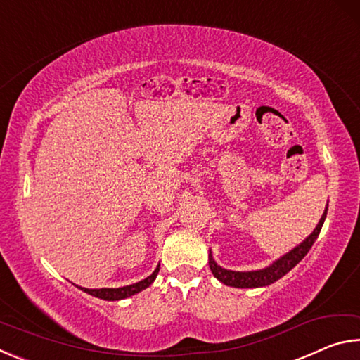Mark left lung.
<instances>
[{"label":"left lung","mask_w":360,"mask_h":360,"mask_svg":"<svg viewBox=\"0 0 360 360\" xmlns=\"http://www.w3.org/2000/svg\"><path fill=\"white\" fill-rule=\"evenodd\" d=\"M327 208L328 205L326 206V210L322 212L319 222L316 225V229L311 231V235H308L300 245L295 246L294 249H290L289 252H285L283 257L276 259L273 264H270L265 268H260V270H252V271L227 270V268H222L221 265H217V262L214 260V257H212V252L210 249L208 260H210V268L212 275H214V278H217L219 281L224 283L225 285H230V288H240V289L265 288V285H270L275 281H278L279 278H283L285 273H289L292 268H294L298 262L308 254V251L313 246V243L318 240L319 231L327 217Z\"/></svg>","instance_id":"left-lung-1"}]
</instances>
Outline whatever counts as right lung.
Here are the masks:
<instances>
[{
    "label": "right lung",
    "mask_w": 360,
    "mask_h": 360,
    "mask_svg": "<svg viewBox=\"0 0 360 360\" xmlns=\"http://www.w3.org/2000/svg\"><path fill=\"white\" fill-rule=\"evenodd\" d=\"M158 270H160V264L157 265V268L154 271H152V275H149L148 278L141 279V281H138L135 284H130V285H124V288H101V289H87V288H81V285H76V288L81 289L85 294H90L94 297H98L101 300H108V302H115V300H122V298H129L131 295L138 294V292H141L144 289H148L149 285L154 283V279L158 275Z\"/></svg>",
    "instance_id": "right-lung-1"
}]
</instances>
